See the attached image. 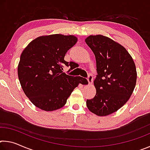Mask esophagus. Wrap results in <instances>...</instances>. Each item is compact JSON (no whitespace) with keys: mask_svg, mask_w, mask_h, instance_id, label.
Masks as SVG:
<instances>
[{"mask_svg":"<svg viewBox=\"0 0 150 150\" xmlns=\"http://www.w3.org/2000/svg\"><path fill=\"white\" fill-rule=\"evenodd\" d=\"M87 81H88V83L89 85H91L93 83V75H88V77L87 78Z\"/></svg>","mask_w":150,"mask_h":150,"instance_id":"obj_1","label":"esophagus"}]
</instances>
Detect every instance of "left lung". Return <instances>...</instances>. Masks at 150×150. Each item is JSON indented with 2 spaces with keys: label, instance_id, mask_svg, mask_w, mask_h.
Wrapping results in <instances>:
<instances>
[{
  "label": "left lung",
  "instance_id": "1",
  "mask_svg": "<svg viewBox=\"0 0 150 150\" xmlns=\"http://www.w3.org/2000/svg\"><path fill=\"white\" fill-rule=\"evenodd\" d=\"M95 55L98 75L94 81L96 95L87 100L91 112L98 116L111 115L126 103L135 88L136 65L126 48L103 35L85 39Z\"/></svg>",
  "mask_w": 150,
  "mask_h": 150
}]
</instances>
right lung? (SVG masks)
Returning <instances> with one entry per match:
<instances>
[{"label":"right lung","instance_id":"right-lung-1","mask_svg":"<svg viewBox=\"0 0 150 150\" xmlns=\"http://www.w3.org/2000/svg\"><path fill=\"white\" fill-rule=\"evenodd\" d=\"M77 42L73 35H42L30 43L22 52L18 75L22 90L32 104L45 111L62 108L74 88L86 85V79L63 73L65 54Z\"/></svg>","mask_w":150,"mask_h":150}]
</instances>
